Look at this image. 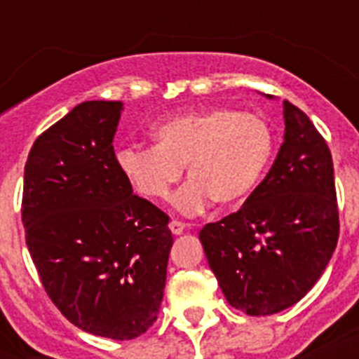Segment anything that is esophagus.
<instances>
[{
    "label": "esophagus",
    "instance_id": "1",
    "mask_svg": "<svg viewBox=\"0 0 359 359\" xmlns=\"http://www.w3.org/2000/svg\"><path fill=\"white\" fill-rule=\"evenodd\" d=\"M169 231L173 233V235H182L186 231V225L182 224V222H177V219H173V222H169Z\"/></svg>",
    "mask_w": 359,
    "mask_h": 359
}]
</instances>
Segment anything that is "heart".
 Masks as SVG:
<instances>
[{"label":"heart","instance_id":"heart-1","mask_svg":"<svg viewBox=\"0 0 359 359\" xmlns=\"http://www.w3.org/2000/svg\"><path fill=\"white\" fill-rule=\"evenodd\" d=\"M152 147L117 149L115 163L123 179L143 199L162 201L182 177L190 180L173 197L186 216L208 203L229 207L253 194L266 173L276 135L264 117L212 106L169 115L149 130Z\"/></svg>","mask_w":359,"mask_h":359}]
</instances>
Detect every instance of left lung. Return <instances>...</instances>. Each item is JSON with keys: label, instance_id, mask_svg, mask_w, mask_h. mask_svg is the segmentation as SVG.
<instances>
[{"label": "left lung", "instance_id": "1", "mask_svg": "<svg viewBox=\"0 0 359 359\" xmlns=\"http://www.w3.org/2000/svg\"><path fill=\"white\" fill-rule=\"evenodd\" d=\"M283 143L266 179L238 212L199 233L227 302L251 317L300 302L320 279L339 238L328 145L289 100H283Z\"/></svg>", "mask_w": 359, "mask_h": 359}]
</instances>
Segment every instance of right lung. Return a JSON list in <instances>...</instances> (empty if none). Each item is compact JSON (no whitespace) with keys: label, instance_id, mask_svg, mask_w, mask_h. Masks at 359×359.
<instances>
[{"label":"right lung","instance_id":"obj_1","mask_svg":"<svg viewBox=\"0 0 359 359\" xmlns=\"http://www.w3.org/2000/svg\"><path fill=\"white\" fill-rule=\"evenodd\" d=\"M121 100H89L36 137L22 222L44 290L70 323L128 341L158 318L173 236L117 169Z\"/></svg>","mask_w":359,"mask_h":359}]
</instances>
